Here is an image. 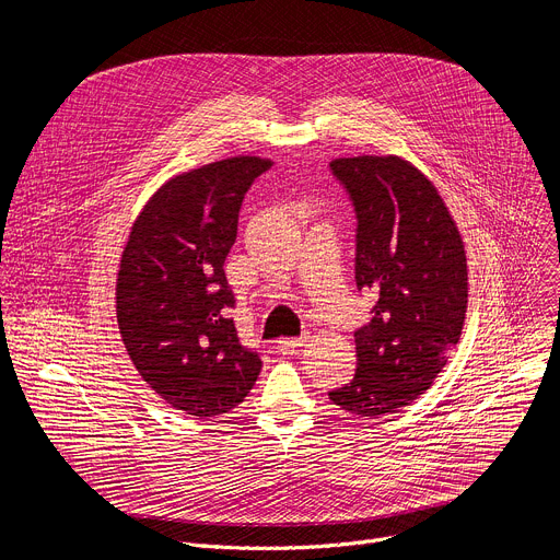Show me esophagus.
Masks as SVG:
<instances>
[{"instance_id": "esophagus-1", "label": "esophagus", "mask_w": 560, "mask_h": 560, "mask_svg": "<svg viewBox=\"0 0 560 560\" xmlns=\"http://www.w3.org/2000/svg\"><path fill=\"white\" fill-rule=\"evenodd\" d=\"M303 341H305V337H296V339H279V341H277V350H279V352H283V354H290V352H294L296 348H301V346H303Z\"/></svg>"}]
</instances>
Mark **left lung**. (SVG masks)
I'll return each instance as SVG.
<instances>
[{
    "instance_id": "1",
    "label": "left lung",
    "mask_w": 560,
    "mask_h": 560,
    "mask_svg": "<svg viewBox=\"0 0 560 560\" xmlns=\"http://www.w3.org/2000/svg\"><path fill=\"white\" fill-rule=\"evenodd\" d=\"M357 217V288L376 296L354 332L357 374L328 392L350 415L376 419L419 398L463 330L467 264L460 234L432 182L401 156L330 164Z\"/></svg>"
}]
</instances>
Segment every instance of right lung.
Masks as SVG:
<instances>
[{
  "label": "right lung",
  "instance_id": "add662e5",
  "mask_svg": "<svg viewBox=\"0 0 560 560\" xmlns=\"http://www.w3.org/2000/svg\"><path fill=\"white\" fill-rule=\"evenodd\" d=\"M270 159L232 156L159 188L137 217L117 277V322L141 378L173 408L208 419L253 389L261 357L238 341L225 257L238 210Z\"/></svg>",
  "mask_w": 560,
  "mask_h": 560
}]
</instances>
